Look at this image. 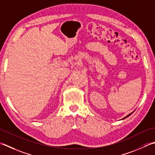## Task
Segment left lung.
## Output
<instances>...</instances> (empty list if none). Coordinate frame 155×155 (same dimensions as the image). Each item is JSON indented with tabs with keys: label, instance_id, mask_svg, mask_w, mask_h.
I'll use <instances>...</instances> for the list:
<instances>
[{
	"label": "left lung",
	"instance_id": "left-lung-1",
	"mask_svg": "<svg viewBox=\"0 0 155 155\" xmlns=\"http://www.w3.org/2000/svg\"><path fill=\"white\" fill-rule=\"evenodd\" d=\"M132 113H133V112H132ZM132 113H131V114H129V115H128V116H126V117H124V118H123V119H122V120H124V119H125V118H126V117H129V116H130V115H131V114H132Z\"/></svg>",
	"mask_w": 155,
	"mask_h": 155
}]
</instances>
